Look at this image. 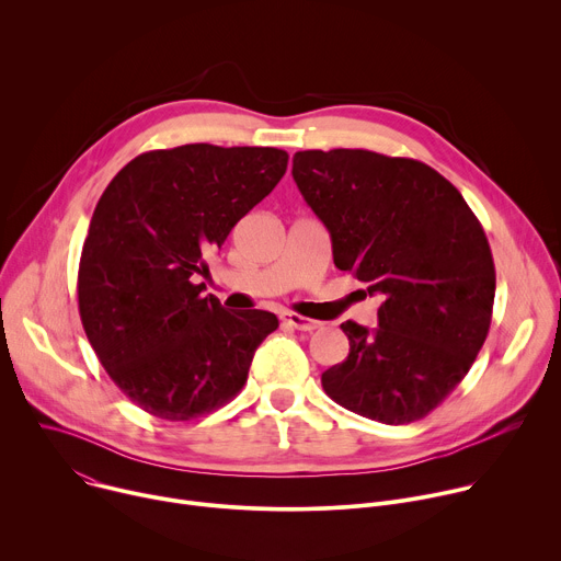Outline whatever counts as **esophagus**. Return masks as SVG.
<instances>
[{
  "label": "esophagus",
  "mask_w": 561,
  "mask_h": 561,
  "mask_svg": "<svg viewBox=\"0 0 561 561\" xmlns=\"http://www.w3.org/2000/svg\"><path fill=\"white\" fill-rule=\"evenodd\" d=\"M279 319H282L284 324H288V327H293V329H297V331H306V333H312V331H317L319 327H322L319 322H314V319L301 317V314H297V312H282Z\"/></svg>",
  "instance_id": "esophagus-1"
}]
</instances>
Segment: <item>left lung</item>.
I'll use <instances>...</instances> for the list:
<instances>
[{
  "label": "left lung",
  "instance_id": "8db88e82",
  "mask_svg": "<svg viewBox=\"0 0 561 561\" xmlns=\"http://www.w3.org/2000/svg\"><path fill=\"white\" fill-rule=\"evenodd\" d=\"M293 180L331 232L333 262L377 295V329L344 322L351 351L322 373L335 402L381 424L426 417L491 329L495 264L482 224L431 167L362 148L299 150Z\"/></svg>",
  "mask_w": 561,
  "mask_h": 561
}]
</instances>
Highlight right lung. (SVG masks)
<instances>
[{"instance_id":"right-lung-1","label":"right lung","mask_w":561,"mask_h":561,"mask_svg":"<svg viewBox=\"0 0 561 561\" xmlns=\"http://www.w3.org/2000/svg\"><path fill=\"white\" fill-rule=\"evenodd\" d=\"M288 152L186 144L128 162L100 197L79 260V317L102 366L141 411L206 415L247 383L273 312H228L195 275L284 178Z\"/></svg>"}]
</instances>
